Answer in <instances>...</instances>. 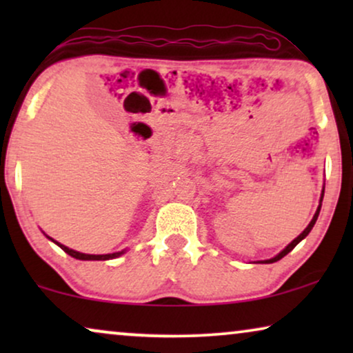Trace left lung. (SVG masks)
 I'll use <instances>...</instances> for the list:
<instances>
[{"label": "left lung", "instance_id": "left-lung-1", "mask_svg": "<svg viewBox=\"0 0 353 353\" xmlns=\"http://www.w3.org/2000/svg\"><path fill=\"white\" fill-rule=\"evenodd\" d=\"M323 196H325V191H321V197H320V204H318V209H316V212H315V215H313V219H312V221H310V223H308V225H307V228H305V230H303V231H302V233H301V234H299L296 239H294V241H291V243H289V244L286 245V248H284V249L281 250V252H279L278 255H274V257H273V259H268V260H259V263H273V262H278V260H281V259L284 257V255H288L289 252H291V250H292L294 248H296V245H297L299 243H301V241H302V239H305V238H307V236H308V233H310V231H312V228H313V225H315V223H316V219H318V215H320V210H321V202H323Z\"/></svg>", "mask_w": 353, "mask_h": 353}]
</instances>
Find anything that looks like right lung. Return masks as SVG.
I'll return each mask as SVG.
<instances>
[{
	"instance_id": "obj_1",
	"label": "right lung",
	"mask_w": 353,
	"mask_h": 353,
	"mask_svg": "<svg viewBox=\"0 0 353 353\" xmlns=\"http://www.w3.org/2000/svg\"><path fill=\"white\" fill-rule=\"evenodd\" d=\"M45 236H46V234H45ZM46 238L50 239V241H52V243H54V244L59 245V248H61L62 250H64L65 254H69L70 257L79 259V260H110V259H117V257H120V255H122V254L127 252V249H125V250H120V252H114V254H83V252H79V250H74V249L67 248V245H64V244L57 243V241L50 238V236H46Z\"/></svg>"
}]
</instances>
